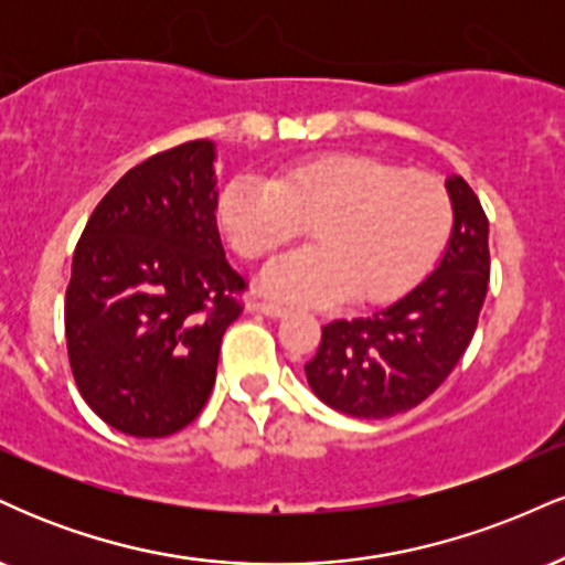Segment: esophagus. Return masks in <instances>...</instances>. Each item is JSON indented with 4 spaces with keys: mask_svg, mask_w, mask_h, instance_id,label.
Here are the masks:
<instances>
[{
    "mask_svg": "<svg viewBox=\"0 0 565 565\" xmlns=\"http://www.w3.org/2000/svg\"><path fill=\"white\" fill-rule=\"evenodd\" d=\"M252 310L270 316V319H281V316H287V308H284V305L268 302V300H255L252 302Z\"/></svg>",
    "mask_w": 565,
    "mask_h": 565,
    "instance_id": "34e87169",
    "label": "esophagus"
}]
</instances>
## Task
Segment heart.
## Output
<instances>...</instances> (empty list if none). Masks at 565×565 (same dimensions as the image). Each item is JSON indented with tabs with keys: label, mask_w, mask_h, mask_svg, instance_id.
Wrapping results in <instances>:
<instances>
[{
	"label": "heart",
	"mask_w": 565,
	"mask_h": 565,
	"mask_svg": "<svg viewBox=\"0 0 565 565\" xmlns=\"http://www.w3.org/2000/svg\"><path fill=\"white\" fill-rule=\"evenodd\" d=\"M220 228L246 263L274 255L310 225V249L278 257L260 287L284 300L380 305L423 278L449 242V191L366 153H319L274 178L238 174L217 201Z\"/></svg>",
	"instance_id": "1"
}]
</instances>
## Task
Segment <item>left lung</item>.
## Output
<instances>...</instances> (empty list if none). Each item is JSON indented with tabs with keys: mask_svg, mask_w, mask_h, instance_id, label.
Here are the masks:
<instances>
[{
	"mask_svg": "<svg viewBox=\"0 0 565 565\" xmlns=\"http://www.w3.org/2000/svg\"><path fill=\"white\" fill-rule=\"evenodd\" d=\"M454 231L438 268L369 319L332 321L305 364L327 406L361 419L408 412L436 393L476 334L489 291V217L462 178L446 180Z\"/></svg>",
	"mask_w": 565,
	"mask_h": 565,
	"instance_id": "left-lung-1",
	"label": "left lung"
}]
</instances>
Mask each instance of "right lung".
<instances>
[{
    "instance_id": "obj_1",
    "label": "right lung",
    "mask_w": 565,
    "mask_h": 565,
    "mask_svg": "<svg viewBox=\"0 0 565 565\" xmlns=\"http://www.w3.org/2000/svg\"><path fill=\"white\" fill-rule=\"evenodd\" d=\"M215 146L132 167L84 225L66 289L68 364L114 430L164 438L199 417L246 281L217 233Z\"/></svg>"
}]
</instances>
